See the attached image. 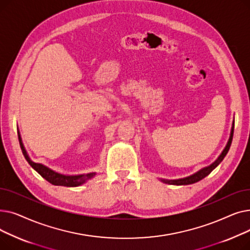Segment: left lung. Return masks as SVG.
<instances>
[{
    "mask_svg": "<svg viewBox=\"0 0 250 250\" xmlns=\"http://www.w3.org/2000/svg\"><path fill=\"white\" fill-rule=\"evenodd\" d=\"M233 133H234V121L232 124V127H231V133H230V137L229 140L227 142V145L224 148V150L222 151V153L220 154V156L217 158V160L215 162H213L211 165H208L207 167L202 168L201 170H199L198 172H195L188 177H183V178H179V179H160L162 182L164 183H168V185H173V186H188V185H192V183L198 182L200 180H202L203 178H205L206 176H208L209 173H211L213 170L223 161V159L225 158V156L227 155L231 143H232V139H233Z\"/></svg>",
    "mask_w": 250,
    "mask_h": 250,
    "instance_id": "left-lung-1",
    "label": "left lung"
}]
</instances>
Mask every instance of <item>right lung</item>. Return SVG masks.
Segmentation results:
<instances>
[{
    "mask_svg": "<svg viewBox=\"0 0 250 250\" xmlns=\"http://www.w3.org/2000/svg\"><path fill=\"white\" fill-rule=\"evenodd\" d=\"M18 139H19L20 147H21V150L25 157V159L27 160L29 165L35 170L36 172L41 174L45 180L50 182L51 185L67 187V188H75V187H79V186L83 185V183H85L87 180L93 178L96 174L95 172H91V173L78 174V175H64V174H61L59 172L54 171V170L48 168L47 166H45L42 163H35L30 159V157L28 156L27 152H26V150L24 148L21 135L19 133V129H18Z\"/></svg>",
    "mask_w": 250,
    "mask_h": 250,
    "instance_id": "obj_1",
    "label": "right lung"
}]
</instances>
